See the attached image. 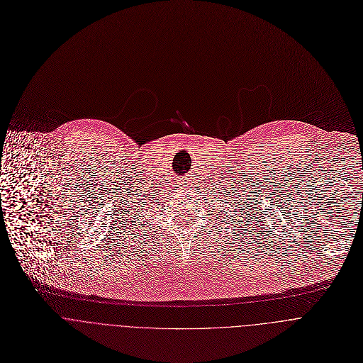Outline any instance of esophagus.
<instances>
[{"mask_svg": "<svg viewBox=\"0 0 363 363\" xmlns=\"http://www.w3.org/2000/svg\"><path fill=\"white\" fill-rule=\"evenodd\" d=\"M179 186H181V188H188V186H189L188 179H186V181H181V182H179Z\"/></svg>", "mask_w": 363, "mask_h": 363, "instance_id": "esophagus-1", "label": "esophagus"}]
</instances>
